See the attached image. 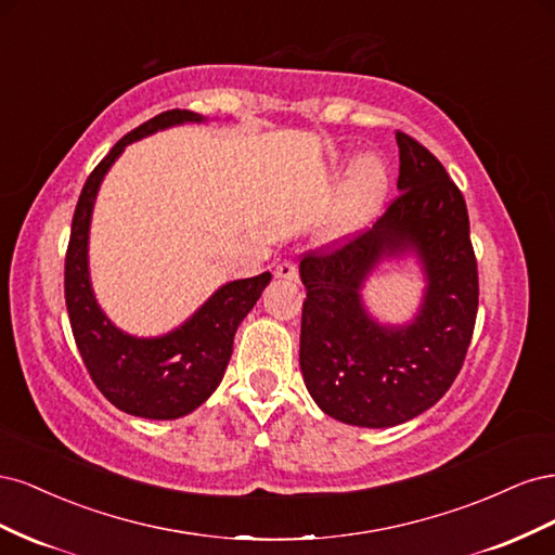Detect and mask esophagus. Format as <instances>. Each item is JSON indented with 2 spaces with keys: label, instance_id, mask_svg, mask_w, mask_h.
I'll list each match as a JSON object with an SVG mask.
<instances>
[{
  "label": "esophagus",
  "instance_id": "obj_1",
  "mask_svg": "<svg viewBox=\"0 0 555 555\" xmlns=\"http://www.w3.org/2000/svg\"><path fill=\"white\" fill-rule=\"evenodd\" d=\"M275 278L280 280H298V268L294 261H282L275 266Z\"/></svg>",
  "mask_w": 555,
  "mask_h": 555
}]
</instances>
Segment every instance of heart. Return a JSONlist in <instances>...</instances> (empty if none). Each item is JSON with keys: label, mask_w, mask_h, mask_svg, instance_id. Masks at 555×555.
Returning <instances> with one entry per match:
<instances>
[{"label": "heart", "mask_w": 555, "mask_h": 555, "mask_svg": "<svg viewBox=\"0 0 555 555\" xmlns=\"http://www.w3.org/2000/svg\"><path fill=\"white\" fill-rule=\"evenodd\" d=\"M386 190L389 173L379 157L363 155L351 164L331 220V238H347L357 233L377 212Z\"/></svg>", "instance_id": "1"}]
</instances>
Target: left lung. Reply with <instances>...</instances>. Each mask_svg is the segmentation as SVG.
Instances as JSON below:
<instances>
[{
    "instance_id": "1",
    "label": "left lung",
    "mask_w": 555,
    "mask_h": 555,
    "mask_svg": "<svg viewBox=\"0 0 555 555\" xmlns=\"http://www.w3.org/2000/svg\"><path fill=\"white\" fill-rule=\"evenodd\" d=\"M398 196L371 231L300 259L308 298L300 373L322 412L349 426L389 428L433 408L473 340L479 278L461 190L433 153L396 131ZM414 254L427 292L410 325H379L360 289L384 258Z\"/></svg>"
}]
</instances>
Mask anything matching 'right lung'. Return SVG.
Instances as JSON below:
<instances>
[{
	"label": "right lung",
	"mask_w": 555,
	"mask_h": 555,
	"mask_svg": "<svg viewBox=\"0 0 555 555\" xmlns=\"http://www.w3.org/2000/svg\"><path fill=\"white\" fill-rule=\"evenodd\" d=\"M204 120L198 113L173 108L117 141L80 192L64 259L66 310L82 363L96 389L117 410L159 422L190 414L210 398L224 377L233 335L271 282V273L227 282L171 333L137 338L117 328L94 298L88 268L90 220L99 184L129 143L173 125Z\"/></svg>",
	"instance_id": "right-lung-1"
}]
</instances>
